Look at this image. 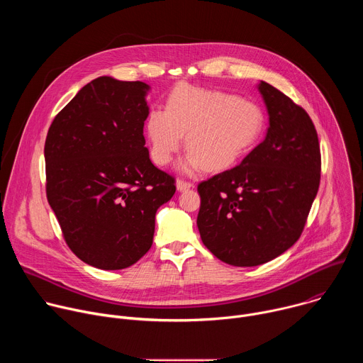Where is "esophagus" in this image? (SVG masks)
I'll list each match as a JSON object with an SVG mask.
<instances>
[{
  "mask_svg": "<svg viewBox=\"0 0 363 363\" xmlns=\"http://www.w3.org/2000/svg\"><path fill=\"white\" fill-rule=\"evenodd\" d=\"M194 185L191 184V182H186V181H182V179H179L178 182H177V189L179 191V192H182V191H186V189H191Z\"/></svg>",
  "mask_w": 363,
  "mask_h": 363,
  "instance_id": "obj_1",
  "label": "esophagus"
}]
</instances>
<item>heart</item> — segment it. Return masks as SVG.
I'll return each instance as SVG.
<instances>
[{
  "mask_svg": "<svg viewBox=\"0 0 363 363\" xmlns=\"http://www.w3.org/2000/svg\"><path fill=\"white\" fill-rule=\"evenodd\" d=\"M264 129V115L255 103L233 94L179 83L167 108H153L145 122L150 158L168 165L184 145L191 149L179 169L191 174L205 167L231 168L255 145Z\"/></svg>",
  "mask_w": 363,
  "mask_h": 363,
  "instance_id": "1",
  "label": "heart"
}]
</instances>
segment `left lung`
Returning <instances> with one entry per match:
<instances>
[{
  "label": "left lung",
  "mask_w": 363,
  "mask_h": 363,
  "mask_svg": "<svg viewBox=\"0 0 363 363\" xmlns=\"http://www.w3.org/2000/svg\"><path fill=\"white\" fill-rule=\"evenodd\" d=\"M266 139L240 165L198 185L203 245L237 267L264 264L300 237L320 184V146L307 112L266 82Z\"/></svg>",
  "instance_id": "obj_1"
}]
</instances>
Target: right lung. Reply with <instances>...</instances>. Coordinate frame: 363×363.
Here are the masks:
<instances>
[{
    "mask_svg": "<svg viewBox=\"0 0 363 363\" xmlns=\"http://www.w3.org/2000/svg\"><path fill=\"white\" fill-rule=\"evenodd\" d=\"M143 82L101 76L79 90L51 123L45 192L70 250L89 266L121 270L150 248L155 214L175 179L149 160Z\"/></svg>",
    "mask_w": 363,
    "mask_h": 363,
    "instance_id": "obj_1",
    "label": "right lung"
}]
</instances>
